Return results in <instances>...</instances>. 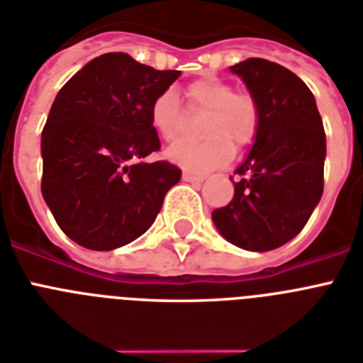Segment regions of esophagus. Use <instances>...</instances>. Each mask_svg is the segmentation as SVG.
<instances>
[{
	"mask_svg": "<svg viewBox=\"0 0 363 363\" xmlns=\"http://www.w3.org/2000/svg\"><path fill=\"white\" fill-rule=\"evenodd\" d=\"M182 179H184L186 182H201L203 181L201 175H196V173H190V172L182 173Z\"/></svg>",
	"mask_w": 363,
	"mask_h": 363,
	"instance_id": "obj_1",
	"label": "esophagus"
}]
</instances>
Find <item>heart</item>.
I'll return each instance as SVG.
<instances>
[{
    "mask_svg": "<svg viewBox=\"0 0 363 363\" xmlns=\"http://www.w3.org/2000/svg\"><path fill=\"white\" fill-rule=\"evenodd\" d=\"M184 96L188 110L205 111L197 126L203 140L173 143L166 151L173 164L188 172H208L231 160V143L242 149L255 140L261 110L253 95L235 91L225 79L205 76L188 84ZM149 117L156 134L166 141L177 140L184 128V113L173 91H164L152 100Z\"/></svg>",
    "mask_w": 363,
    "mask_h": 363,
    "instance_id": "1",
    "label": "heart"
}]
</instances>
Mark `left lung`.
Returning a JSON list of instances; mask_svg holds the SVG:
<instances>
[{
  "instance_id": "obj_1",
  "label": "left lung",
  "mask_w": 363,
  "mask_h": 363,
  "mask_svg": "<svg viewBox=\"0 0 363 363\" xmlns=\"http://www.w3.org/2000/svg\"><path fill=\"white\" fill-rule=\"evenodd\" d=\"M229 70L248 85L261 121L252 151L235 172V196L212 211V220L238 248L268 252L296 237L320 201L325 128L313 93L289 69L250 57Z\"/></svg>"
}]
</instances>
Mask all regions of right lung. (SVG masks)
<instances>
[{"mask_svg":"<svg viewBox=\"0 0 363 363\" xmlns=\"http://www.w3.org/2000/svg\"><path fill=\"white\" fill-rule=\"evenodd\" d=\"M179 74L113 52L89 61L55 96L40 141V190L79 246L108 252L141 237L181 181L169 162H143L160 151L152 100Z\"/></svg>","mask_w":363,"mask_h":363,"instance_id":"add662e5","label":"right lung"}]
</instances>
